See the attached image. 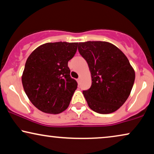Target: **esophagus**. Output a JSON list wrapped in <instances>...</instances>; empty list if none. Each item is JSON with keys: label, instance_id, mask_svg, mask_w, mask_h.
Segmentation results:
<instances>
[{"label": "esophagus", "instance_id": "34e87169", "mask_svg": "<svg viewBox=\"0 0 154 154\" xmlns=\"http://www.w3.org/2000/svg\"><path fill=\"white\" fill-rule=\"evenodd\" d=\"M80 81H81V78H80V77H79V78L77 79V82H78V84H79V82H80Z\"/></svg>", "mask_w": 154, "mask_h": 154}]
</instances>
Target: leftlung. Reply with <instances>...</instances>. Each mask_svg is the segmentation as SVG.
<instances>
[{"label": "left lung", "mask_w": 154, "mask_h": 154, "mask_svg": "<svg viewBox=\"0 0 154 154\" xmlns=\"http://www.w3.org/2000/svg\"><path fill=\"white\" fill-rule=\"evenodd\" d=\"M78 51L89 65L91 86L83 94L89 107L98 113L118 110L132 91L135 72L125 55L106 42L79 43Z\"/></svg>", "instance_id": "left-lung-1"}]
</instances>
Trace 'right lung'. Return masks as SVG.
I'll use <instances>...</instances> for the list:
<instances>
[{"label":"right lung","mask_w":154,"mask_h":154,"mask_svg":"<svg viewBox=\"0 0 154 154\" xmlns=\"http://www.w3.org/2000/svg\"><path fill=\"white\" fill-rule=\"evenodd\" d=\"M77 46L78 43H46L28 57L22 85L29 101L41 111L58 114L69 106L77 83L69 76L67 63Z\"/></svg>","instance_id":"right-lung-1"}]
</instances>
